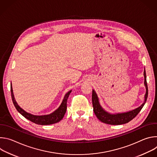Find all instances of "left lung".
Instances as JSON below:
<instances>
[{"label": "left lung", "mask_w": 157, "mask_h": 157, "mask_svg": "<svg viewBox=\"0 0 157 157\" xmlns=\"http://www.w3.org/2000/svg\"><path fill=\"white\" fill-rule=\"evenodd\" d=\"M145 81L144 84L146 87V94L145 96V102L144 104L140 106L139 107L131 110L128 113H122V114H110L107 112H105L100 105L98 98L94 90H93L92 93V102L93 105V110L95 115L98 117V119L101 121L102 122L110 124V125H121L124 124L128 123L130 121H132L133 118H135L137 115L140 113V111L144 107L145 104L147 97H148V86L147 82V76L145 70L144 72Z\"/></svg>", "instance_id": "left-lung-1"}]
</instances>
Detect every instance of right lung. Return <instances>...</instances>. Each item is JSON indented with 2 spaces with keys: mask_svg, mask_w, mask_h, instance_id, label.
<instances>
[{
  "mask_svg": "<svg viewBox=\"0 0 157 157\" xmlns=\"http://www.w3.org/2000/svg\"><path fill=\"white\" fill-rule=\"evenodd\" d=\"M10 91H11V96H12V99L13 103L14 106L15 107L18 113L23 116L24 117L29 120L30 121L38 124V125H50V124H53L57 123L59 122L64 117L66 111V108H67V100H68V98L69 97L70 94L71 93V91H69L68 93H66L65 95L64 99L63 100V102L59 108L56 110L54 113H53L51 114L47 115V116H34L32 115L29 113H27V112L24 110L20 107L17 104L16 102L13 94V90H12V84L10 86Z\"/></svg>",
  "mask_w": 157,
  "mask_h": 157,
  "instance_id": "obj_1",
  "label": "right lung"
}]
</instances>
